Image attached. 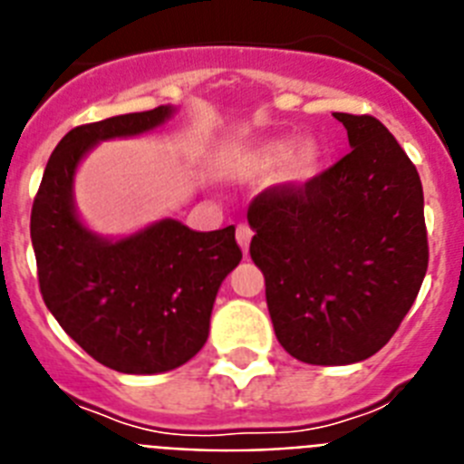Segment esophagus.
Returning a JSON list of instances; mask_svg holds the SVG:
<instances>
[{"mask_svg": "<svg viewBox=\"0 0 464 464\" xmlns=\"http://www.w3.org/2000/svg\"><path fill=\"white\" fill-rule=\"evenodd\" d=\"M236 237H237V245H240L245 255H247L249 240H252V228H249L247 224H243V221H240V224H237V228H236Z\"/></svg>", "mask_w": 464, "mask_h": 464, "instance_id": "34e87169", "label": "esophagus"}]
</instances>
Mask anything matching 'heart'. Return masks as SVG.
<instances>
[{"instance_id": "obj_1", "label": "heart", "mask_w": 464, "mask_h": 464, "mask_svg": "<svg viewBox=\"0 0 464 464\" xmlns=\"http://www.w3.org/2000/svg\"><path fill=\"white\" fill-rule=\"evenodd\" d=\"M320 159L322 149L313 137L296 140L294 144L287 137H273V140H264V142H256L240 151L233 163V170L240 177H255L280 165L282 182L304 184L317 172Z\"/></svg>"}]
</instances>
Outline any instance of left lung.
I'll list each match as a JSON object with an SVG mask.
<instances>
[{"instance_id": "8db88e82", "label": "left lung", "mask_w": 464, "mask_h": 464, "mask_svg": "<svg viewBox=\"0 0 464 464\" xmlns=\"http://www.w3.org/2000/svg\"><path fill=\"white\" fill-rule=\"evenodd\" d=\"M350 151L247 209L252 261L280 345L305 364H354L400 329L427 271L422 184L381 121L336 111Z\"/></svg>"}]
</instances>
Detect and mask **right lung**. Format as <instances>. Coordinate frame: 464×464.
Wrapping results in <instances>:
<instances>
[{"instance_id": "right-lung-1", "label": "right lung", "mask_w": 464, "mask_h": 464, "mask_svg": "<svg viewBox=\"0 0 464 464\" xmlns=\"http://www.w3.org/2000/svg\"><path fill=\"white\" fill-rule=\"evenodd\" d=\"M172 107L72 128L51 154L32 205L30 236L44 304L92 360L121 373H163L208 341L217 292L240 264L236 227L191 231L156 221L107 240L76 217L74 172L98 142L154 130Z\"/></svg>"}]
</instances>
